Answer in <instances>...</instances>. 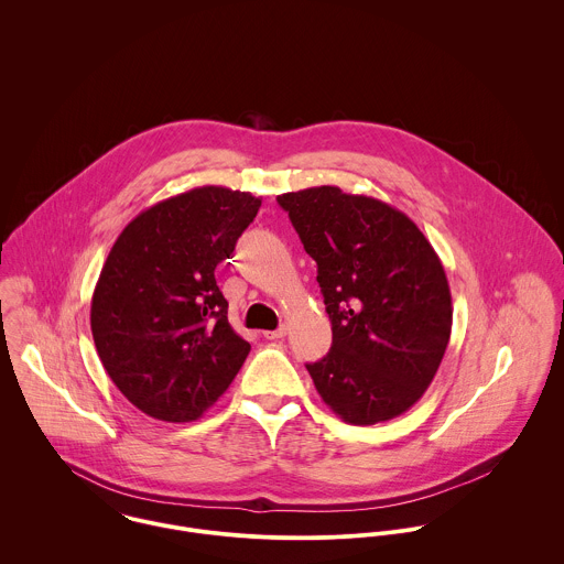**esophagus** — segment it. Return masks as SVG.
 I'll use <instances>...</instances> for the list:
<instances>
[{"mask_svg": "<svg viewBox=\"0 0 564 564\" xmlns=\"http://www.w3.org/2000/svg\"><path fill=\"white\" fill-rule=\"evenodd\" d=\"M262 336H264L267 340H280V338L286 336V325H280L278 329H271V332H262Z\"/></svg>", "mask_w": 564, "mask_h": 564, "instance_id": "1", "label": "esophagus"}]
</instances>
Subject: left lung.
Listing matches in <instances>:
<instances>
[{"label":"left lung","instance_id":"obj_1","mask_svg":"<svg viewBox=\"0 0 564 564\" xmlns=\"http://www.w3.org/2000/svg\"><path fill=\"white\" fill-rule=\"evenodd\" d=\"M278 204L317 262L332 347L306 365L343 421L373 425L419 402L445 356L452 293L423 232L398 208L338 186Z\"/></svg>","mask_w":564,"mask_h":564}]
</instances>
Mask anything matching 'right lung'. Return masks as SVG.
<instances>
[{
    "instance_id": "right-lung-1",
    "label": "right lung",
    "mask_w": 564,
    "mask_h": 564,
    "mask_svg": "<svg viewBox=\"0 0 564 564\" xmlns=\"http://www.w3.org/2000/svg\"><path fill=\"white\" fill-rule=\"evenodd\" d=\"M260 197L199 186L132 219L99 273L90 329L115 387L145 414L199 419L251 349L228 323L215 269L253 221Z\"/></svg>"
}]
</instances>
